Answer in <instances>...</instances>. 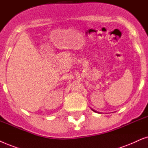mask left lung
Returning a JSON list of instances; mask_svg holds the SVG:
<instances>
[{
	"mask_svg": "<svg viewBox=\"0 0 148 148\" xmlns=\"http://www.w3.org/2000/svg\"><path fill=\"white\" fill-rule=\"evenodd\" d=\"M93 111H94V110H93ZM94 112H95V111H94Z\"/></svg>",
	"mask_w": 148,
	"mask_h": 148,
	"instance_id": "obj_1",
	"label": "left lung"
}]
</instances>
